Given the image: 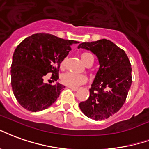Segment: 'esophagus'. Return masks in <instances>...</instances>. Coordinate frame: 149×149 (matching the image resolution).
Here are the masks:
<instances>
[{"mask_svg": "<svg viewBox=\"0 0 149 149\" xmlns=\"http://www.w3.org/2000/svg\"><path fill=\"white\" fill-rule=\"evenodd\" d=\"M68 88H70V90H72V91H77L78 90H79V88H77V87H71V86H67Z\"/></svg>", "mask_w": 149, "mask_h": 149, "instance_id": "1", "label": "esophagus"}]
</instances>
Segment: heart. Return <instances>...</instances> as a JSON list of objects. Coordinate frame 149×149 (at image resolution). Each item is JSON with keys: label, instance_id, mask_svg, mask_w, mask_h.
<instances>
[{"label": "heart", "instance_id": "heart-1", "mask_svg": "<svg viewBox=\"0 0 149 149\" xmlns=\"http://www.w3.org/2000/svg\"><path fill=\"white\" fill-rule=\"evenodd\" d=\"M82 61L87 65L88 63H93L94 60V55L90 52H82L80 55ZM66 63V58H63L62 60L60 66L62 68H63ZM87 81L86 76L84 74H77L73 73H65L61 76V82L64 85L71 87H77L79 86L84 84Z\"/></svg>", "mask_w": 149, "mask_h": 149}]
</instances>
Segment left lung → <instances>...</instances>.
I'll list each match as a JSON object with an SVG mask.
<instances>
[{
	"label": "left lung",
	"mask_w": 149,
	"mask_h": 149,
	"mask_svg": "<svg viewBox=\"0 0 149 149\" xmlns=\"http://www.w3.org/2000/svg\"><path fill=\"white\" fill-rule=\"evenodd\" d=\"M78 48L91 51L99 63L89 98L79 103V107L93 120L106 119L116 113L126 99L132 83L129 58L125 51L106 39L80 43Z\"/></svg>",
	"instance_id": "1"
}]
</instances>
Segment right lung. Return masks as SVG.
I'll return each mask as SVG.
<instances>
[{
  "label": "right lung",
  "mask_w": 149,
  "mask_h": 149,
  "mask_svg": "<svg viewBox=\"0 0 149 149\" xmlns=\"http://www.w3.org/2000/svg\"><path fill=\"white\" fill-rule=\"evenodd\" d=\"M74 40H63L46 33L31 35L17 46L11 66V85L19 105L31 112L41 111L55 102L65 86L43 82L52 73L57 81L62 60L68 55Z\"/></svg>",
  "instance_id": "obj_1"
}]
</instances>
